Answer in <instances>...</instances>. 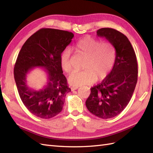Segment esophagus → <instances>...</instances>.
Instances as JSON below:
<instances>
[{
    "label": "esophagus",
    "instance_id": "obj_1",
    "mask_svg": "<svg viewBox=\"0 0 153 153\" xmlns=\"http://www.w3.org/2000/svg\"><path fill=\"white\" fill-rule=\"evenodd\" d=\"M78 89V87H76V86H72V87H71V90L72 91H75V90H76V89Z\"/></svg>",
    "mask_w": 153,
    "mask_h": 153
}]
</instances>
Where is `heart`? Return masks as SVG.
<instances>
[{"mask_svg":"<svg viewBox=\"0 0 153 153\" xmlns=\"http://www.w3.org/2000/svg\"><path fill=\"white\" fill-rule=\"evenodd\" d=\"M76 49L86 57L82 71H74L68 76L71 85L81 86L94 83L97 78L102 79L107 76L114 64L116 49L112 43L101 41L90 36L80 39L76 45ZM71 52L66 48L61 54L60 61L63 69L69 72L72 69Z\"/></svg>","mask_w":153,"mask_h":153,"instance_id":"1","label":"heart"}]
</instances>
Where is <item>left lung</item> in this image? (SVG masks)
<instances>
[{"instance_id":"left-lung-1","label":"left lung","mask_w":153,"mask_h":153,"mask_svg":"<svg viewBox=\"0 0 153 153\" xmlns=\"http://www.w3.org/2000/svg\"><path fill=\"white\" fill-rule=\"evenodd\" d=\"M97 35L113 45L116 60L105 79L91 88L85 105L93 115L108 119L121 113L130 101L137 82V62L131 43L121 32L106 27L97 30Z\"/></svg>"}]
</instances>
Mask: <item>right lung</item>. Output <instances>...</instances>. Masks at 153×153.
Here are the masks:
<instances>
[{"mask_svg":"<svg viewBox=\"0 0 153 153\" xmlns=\"http://www.w3.org/2000/svg\"><path fill=\"white\" fill-rule=\"evenodd\" d=\"M74 36L67 31L42 28L27 39L18 54L14 76L19 95L29 111L39 118L49 119L58 114L71 91L60 56ZM36 67L46 69L48 76L46 85L38 91L29 87L26 81L27 74Z\"/></svg>","mask_w":153,"mask_h":153,"instance_id":"right-lung-1","label":"right lung"}]
</instances>
